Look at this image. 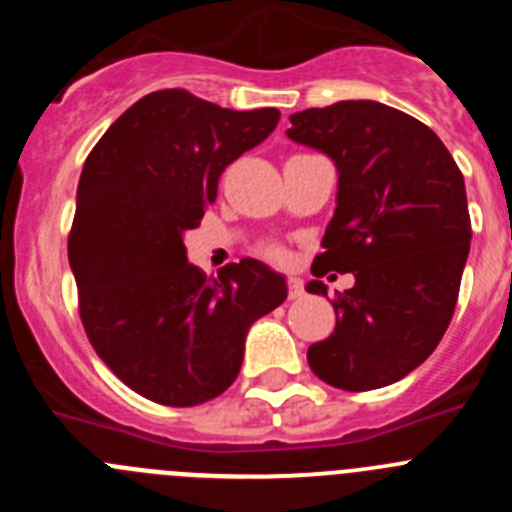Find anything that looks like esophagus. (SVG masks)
<instances>
[{"mask_svg":"<svg viewBox=\"0 0 512 512\" xmlns=\"http://www.w3.org/2000/svg\"><path fill=\"white\" fill-rule=\"evenodd\" d=\"M297 297H302V282L297 277L289 279V300H297Z\"/></svg>","mask_w":512,"mask_h":512,"instance_id":"34e87169","label":"esophagus"}]
</instances>
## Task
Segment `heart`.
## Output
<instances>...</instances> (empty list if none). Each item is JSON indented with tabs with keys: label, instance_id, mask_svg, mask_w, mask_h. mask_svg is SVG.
<instances>
[{
	"label": "heart",
	"instance_id": "1",
	"mask_svg": "<svg viewBox=\"0 0 512 512\" xmlns=\"http://www.w3.org/2000/svg\"><path fill=\"white\" fill-rule=\"evenodd\" d=\"M274 253H277V251H274Z\"/></svg>",
	"mask_w": 512,
	"mask_h": 512
}]
</instances>
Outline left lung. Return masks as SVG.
<instances>
[{"label":"left lung","mask_w":512,"mask_h":512,"mask_svg":"<svg viewBox=\"0 0 512 512\" xmlns=\"http://www.w3.org/2000/svg\"><path fill=\"white\" fill-rule=\"evenodd\" d=\"M287 138L336 164V212L312 274L351 271L333 302L336 330L307 348L330 387L366 392L418 369L454 315L472 243L467 189L436 133L372 99H346L289 117ZM310 295H328L320 279Z\"/></svg>","instance_id":"left-lung-1"}]
</instances>
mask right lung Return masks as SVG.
<instances>
[{
	"mask_svg": "<svg viewBox=\"0 0 512 512\" xmlns=\"http://www.w3.org/2000/svg\"><path fill=\"white\" fill-rule=\"evenodd\" d=\"M279 110L235 112L184 89L151 92L99 138L81 169L69 264L81 323L130 390L171 408L223 395L246 336L287 300V279L256 259L207 279L184 233L235 158L277 128Z\"/></svg>",
	"mask_w": 512,
	"mask_h": 512,
	"instance_id": "right-lung-1",
	"label": "right lung"
}]
</instances>
